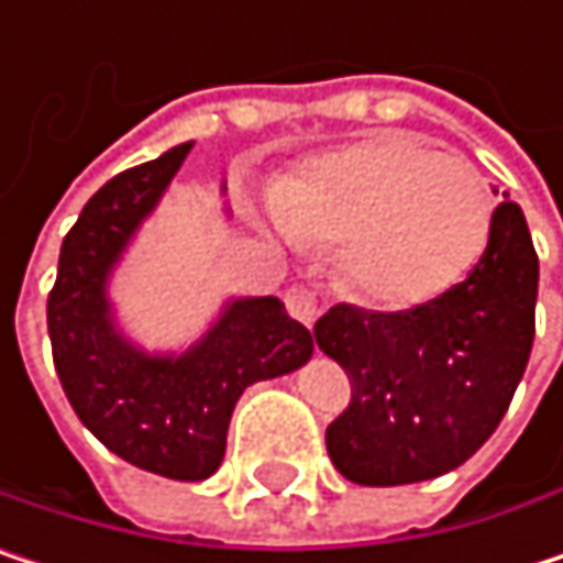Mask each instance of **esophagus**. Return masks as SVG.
I'll return each mask as SVG.
<instances>
[{"mask_svg": "<svg viewBox=\"0 0 563 563\" xmlns=\"http://www.w3.org/2000/svg\"><path fill=\"white\" fill-rule=\"evenodd\" d=\"M283 302H286L289 316L299 319L302 325H312V322L319 319V296H316L312 286H302V283L289 286L286 296H283Z\"/></svg>", "mask_w": 563, "mask_h": 563, "instance_id": "esophagus-1", "label": "esophagus"}]
</instances>
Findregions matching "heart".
<instances>
[{
	"instance_id": "heart-1",
	"label": "heart",
	"mask_w": 563,
	"mask_h": 563,
	"mask_svg": "<svg viewBox=\"0 0 563 563\" xmlns=\"http://www.w3.org/2000/svg\"><path fill=\"white\" fill-rule=\"evenodd\" d=\"M271 208L299 244H345L349 283L388 309L450 292L493 234L483 175L397 133L312 156L274 188Z\"/></svg>"
}]
</instances>
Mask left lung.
I'll return each instance as SVG.
<instances>
[{"label": "left lung", "mask_w": 563, "mask_h": 563, "mask_svg": "<svg viewBox=\"0 0 563 563\" xmlns=\"http://www.w3.org/2000/svg\"><path fill=\"white\" fill-rule=\"evenodd\" d=\"M534 299L538 254L506 198L486 254L450 292L397 312L332 306L312 332L352 385L349 407L325 427L335 470L358 486H404L463 466L525 375Z\"/></svg>", "instance_id": "left-lung-1"}]
</instances>
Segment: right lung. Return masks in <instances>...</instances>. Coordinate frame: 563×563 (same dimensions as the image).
Instances as JSON below:
<instances>
[{"label": "right lung", "instance_id": "obj_1", "mask_svg": "<svg viewBox=\"0 0 563 563\" xmlns=\"http://www.w3.org/2000/svg\"><path fill=\"white\" fill-rule=\"evenodd\" d=\"M191 143L113 175L64 234L48 292V335L60 388L80 423L126 463L166 479H208L247 385L299 368L312 335L277 296L238 299L185 355L136 352L110 322L103 283L120 251L156 208Z\"/></svg>", "mask_w": 563, "mask_h": 563}]
</instances>
